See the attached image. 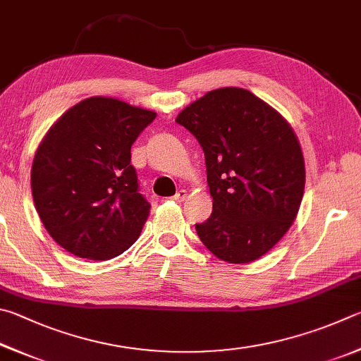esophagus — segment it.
<instances>
[{"mask_svg": "<svg viewBox=\"0 0 361 361\" xmlns=\"http://www.w3.org/2000/svg\"><path fill=\"white\" fill-rule=\"evenodd\" d=\"M185 197H187V192H185V190H179V192H177V193L174 195L173 200H174V201H179V203H180V201L185 200Z\"/></svg>", "mask_w": 361, "mask_h": 361, "instance_id": "esophagus-1", "label": "esophagus"}]
</instances>
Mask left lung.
<instances>
[{
  "label": "left lung",
  "instance_id": "obj_1",
  "mask_svg": "<svg viewBox=\"0 0 361 361\" xmlns=\"http://www.w3.org/2000/svg\"><path fill=\"white\" fill-rule=\"evenodd\" d=\"M176 122L204 152L212 214L198 236L220 260L249 263L286 235L305 192V160L293 130L273 107L238 87L217 88Z\"/></svg>",
  "mask_w": 361,
  "mask_h": 361
}]
</instances>
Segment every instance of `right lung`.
<instances>
[{
	"instance_id": "obj_1",
	"label": "right lung",
	"mask_w": 361,
	"mask_h": 361,
	"mask_svg": "<svg viewBox=\"0 0 361 361\" xmlns=\"http://www.w3.org/2000/svg\"><path fill=\"white\" fill-rule=\"evenodd\" d=\"M157 114L116 98L80 101L35 155L31 192L49 235L80 258L109 260L135 244L150 204L139 193L131 145Z\"/></svg>"
}]
</instances>
